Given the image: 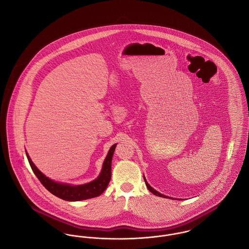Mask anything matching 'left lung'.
I'll use <instances>...</instances> for the list:
<instances>
[{
	"instance_id": "8db88e82",
	"label": "left lung",
	"mask_w": 249,
	"mask_h": 249,
	"mask_svg": "<svg viewBox=\"0 0 249 249\" xmlns=\"http://www.w3.org/2000/svg\"><path fill=\"white\" fill-rule=\"evenodd\" d=\"M144 181H145V183H146V186H147V188L150 190V192H152L154 195H156V196H162V197H169V198H171V199H173V197H170V196H165V195H163V194H160L159 192H157L156 189H154L149 183H147V181H146V179H145V177H144Z\"/></svg>"
}]
</instances>
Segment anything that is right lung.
I'll return each mask as SVG.
<instances>
[{
    "label": "right lung",
    "instance_id": "1",
    "mask_svg": "<svg viewBox=\"0 0 249 249\" xmlns=\"http://www.w3.org/2000/svg\"><path fill=\"white\" fill-rule=\"evenodd\" d=\"M116 144L112 145L107 155L103 167L99 176L92 182L80 184V185H71L68 183H57L45 176L40 171L36 165L33 163L29 155L26 153L28 161L34 173L36 175L41 183L54 196H58L62 199L68 201H78L88 199L95 196H100L108 185L111 178V160L115 150Z\"/></svg>",
    "mask_w": 249,
    "mask_h": 249
}]
</instances>
